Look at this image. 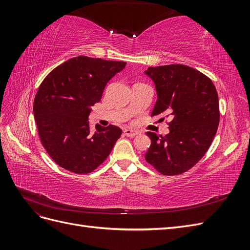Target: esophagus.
I'll return each instance as SVG.
<instances>
[{
	"label": "esophagus",
	"mask_w": 250,
	"mask_h": 250,
	"mask_svg": "<svg viewBox=\"0 0 250 250\" xmlns=\"http://www.w3.org/2000/svg\"><path fill=\"white\" fill-rule=\"evenodd\" d=\"M124 134L126 137H129V138H133L135 135H138L139 132L137 130H133V129H129V128H127V129L124 130Z\"/></svg>",
	"instance_id": "1"
}]
</instances>
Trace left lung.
<instances>
[{
  "instance_id": "left-lung-1",
  "label": "left lung",
  "mask_w": 250,
  "mask_h": 250,
  "mask_svg": "<svg viewBox=\"0 0 250 250\" xmlns=\"http://www.w3.org/2000/svg\"><path fill=\"white\" fill-rule=\"evenodd\" d=\"M145 74L157 94L151 116L171 119L165 137L147 132L145 158L164 175H178L197 164L214 140L220 120L217 90L206 75L184 64L150 66Z\"/></svg>"
}]
</instances>
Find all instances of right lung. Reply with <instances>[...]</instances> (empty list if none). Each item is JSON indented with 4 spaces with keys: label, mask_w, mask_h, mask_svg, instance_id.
I'll use <instances>...</instances> for the list:
<instances>
[{
    "label": "right lung",
    "mask_w": 250,
    "mask_h": 250,
    "mask_svg": "<svg viewBox=\"0 0 250 250\" xmlns=\"http://www.w3.org/2000/svg\"><path fill=\"white\" fill-rule=\"evenodd\" d=\"M125 62L78 56L58 65L37 90L33 113L42 146L60 167L76 174L94 171L106 160L122 129L89 128L92 106Z\"/></svg>",
    "instance_id": "add662e5"
}]
</instances>
